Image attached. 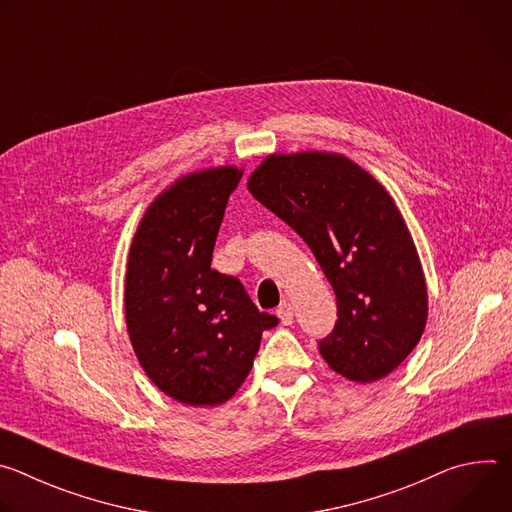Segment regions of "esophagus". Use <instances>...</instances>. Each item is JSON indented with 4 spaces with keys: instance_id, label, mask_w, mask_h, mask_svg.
<instances>
[{
    "instance_id": "34e87169",
    "label": "esophagus",
    "mask_w": 512,
    "mask_h": 512,
    "mask_svg": "<svg viewBox=\"0 0 512 512\" xmlns=\"http://www.w3.org/2000/svg\"><path fill=\"white\" fill-rule=\"evenodd\" d=\"M277 318L281 320L283 326H291V324H294V308H291L289 302H283V304L277 308Z\"/></svg>"
}]
</instances>
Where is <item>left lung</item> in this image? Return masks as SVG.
<instances>
[{"instance_id": "left-lung-1", "label": "left lung", "mask_w": 512, "mask_h": 512, "mask_svg": "<svg viewBox=\"0 0 512 512\" xmlns=\"http://www.w3.org/2000/svg\"><path fill=\"white\" fill-rule=\"evenodd\" d=\"M247 188L308 243L334 287L338 320L320 340L328 367L362 385L391 375L425 330L427 285L387 188L334 152L271 154Z\"/></svg>"}]
</instances>
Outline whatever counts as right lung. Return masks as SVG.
Segmentation results:
<instances>
[{
    "mask_svg": "<svg viewBox=\"0 0 512 512\" xmlns=\"http://www.w3.org/2000/svg\"><path fill=\"white\" fill-rule=\"evenodd\" d=\"M237 166L190 172L145 208L125 271V324L145 375L168 397L214 407L251 373L263 330L277 318L259 312L237 277L210 269Z\"/></svg>",
    "mask_w": 512,
    "mask_h": 512,
    "instance_id": "add662e5",
    "label": "right lung"
}]
</instances>
